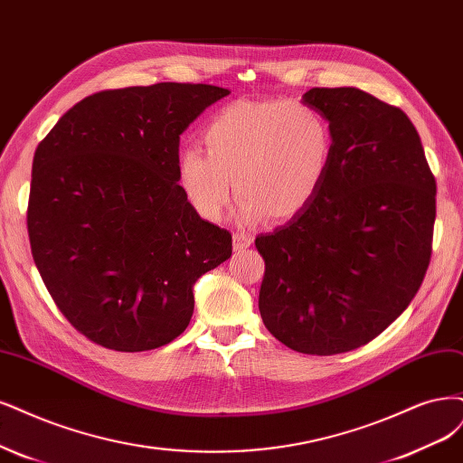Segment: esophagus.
Listing matches in <instances>:
<instances>
[{
  "mask_svg": "<svg viewBox=\"0 0 463 463\" xmlns=\"http://www.w3.org/2000/svg\"><path fill=\"white\" fill-rule=\"evenodd\" d=\"M252 245V237L245 232H235L233 233V249L235 250H243Z\"/></svg>",
  "mask_w": 463,
  "mask_h": 463,
  "instance_id": "esophagus-1",
  "label": "esophagus"
}]
</instances>
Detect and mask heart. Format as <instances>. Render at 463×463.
I'll return each instance as SVG.
<instances>
[{"label":"heart","mask_w":463,"mask_h":463,"mask_svg":"<svg viewBox=\"0 0 463 463\" xmlns=\"http://www.w3.org/2000/svg\"><path fill=\"white\" fill-rule=\"evenodd\" d=\"M203 146L178 158V182L194 211L216 222L232 199L243 222L289 220L320 191L333 156L326 117L298 101H233L203 130Z\"/></svg>","instance_id":"1"}]
</instances>
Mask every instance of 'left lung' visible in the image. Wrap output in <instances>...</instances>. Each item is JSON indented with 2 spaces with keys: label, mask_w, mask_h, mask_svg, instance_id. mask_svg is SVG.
I'll return each mask as SVG.
<instances>
[{
  "label": "left lung",
  "mask_w": 463,
  "mask_h": 463,
  "mask_svg": "<svg viewBox=\"0 0 463 463\" xmlns=\"http://www.w3.org/2000/svg\"><path fill=\"white\" fill-rule=\"evenodd\" d=\"M302 103L331 126V166L305 211L254 239L259 308L285 346L331 356L373 341L420 291L437 182L404 110L356 88H312Z\"/></svg>",
  "instance_id": "obj_1"
}]
</instances>
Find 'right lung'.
Here are the masks:
<instances>
[{
	"mask_svg": "<svg viewBox=\"0 0 463 463\" xmlns=\"http://www.w3.org/2000/svg\"><path fill=\"white\" fill-rule=\"evenodd\" d=\"M230 91L161 82L105 90L59 118L34 153L26 224L61 314L118 353L189 326L195 281L232 257L178 185L180 134Z\"/></svg>",
	"mask_w": 463,
	"mask_h": 463,
	"instance_id": "1",
	"label": "right lung"
}]
</instances>
